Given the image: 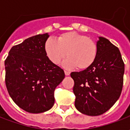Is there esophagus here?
Instances as JSON below:
<instances>
[{"label": "esophagus", "mask_w": 130, "mask_h": 130, "mask_svg": "<svg viewBox=\"0 0 130 130\" xmlns=\"http://www.w3.org/2000/svg\"><path fill=\"white\" fill-rule=\"evenodd\" d=\"M64 73H65V74H66L67 76H68V75H69V74H70V72H69V71H67V70H65V71H64Z\"/></svg>", "instance_id": "esophagus-1"}]
</instances>
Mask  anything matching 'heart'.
Segmentation results:
<instances>
[{
	"instance_id": "heart-1",
	"label": "heart",
	"mask_w": 130,
	"mask_h": 130,
	"mask_svg": "<svg viewBox=\"0 0 130 130\" xmlns=\"http://www.w3.org/2000/svg\"><path fill=\"white\" fill-rule=\"evenodd\" d=\"M45 50L48 58L55 64H59L67 55L64 65L83 70L92 65L97 55V45L86 35L75 32L61 35L57 40L48 39Z\"/></svg>"
}]
</instances>
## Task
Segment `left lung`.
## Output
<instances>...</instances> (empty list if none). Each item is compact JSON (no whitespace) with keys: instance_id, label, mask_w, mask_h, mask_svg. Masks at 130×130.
Returning <instances> with one entry per match:
<instances>
[{"instance_id":"left-lung-1","label":"left lung","mask_w":130,"mask_h":130,"mask_svg":"<svg viewBox=\"0 0 130 130\" xmlns=\"http://www.w3.org/2000/svg\"><path fill=\"white\" fill-rule=\"evenodd\" d=\"M124 73V63L119 48L99 37L93 63L83 71L71 73L76 108L88 116L106 112L122 93Z\"/></svg>"}]
</instances>
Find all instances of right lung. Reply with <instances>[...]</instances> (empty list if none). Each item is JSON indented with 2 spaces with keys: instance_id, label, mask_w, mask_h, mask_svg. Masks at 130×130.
<instances>
[{
  "instance_id": "add662e5",
  "label": "right lung",
  "mask_w": 130,
  "mask_h": 130,
  "mask_svg": "<svg viewBox=\"0 0 130 130\" xmlns=\"http://www.w3.org/2000/svg\"><path fill=\"white\" fill-rule=\"evenodd\" d=\"M48 34L38 35L14 45L5 60L6 85L22 109L32 113L53 107L54 90L65 77L62 69L48 58L45 45Z\"/></svg>"
}]
</instances>
